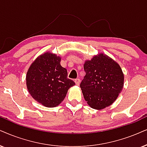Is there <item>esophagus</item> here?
Instances as JSON below:
<instances>
[{"label":"esophagus","instance_id":"1","mask_svg":"<svg viewBox=\"0 0 147 147\" xmlns=\"http://www.w3.org/2000/svg\"><path fill=\"white\" fill-rule=\"evenodd\" d=\"M75 82L76 83V85H79L80 82H81V80H80L79 79H75Z\"/></svg>","mask_w":147,"mask_h":147}]
</instances>
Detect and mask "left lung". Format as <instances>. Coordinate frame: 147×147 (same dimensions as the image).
<instances>
[{"mask_svg":"<svg viewBox=\"0 0 147 147\" xmlns=\"http://www.w3.org/2000/svg\"><path fill=\"white\" fill-rule=\"evenodd\" d=\"M85 76L80 87L85 101L94 109H103L114 102L123 86V72L117 63L100 53L84 64Z\"/></svg>","mask_w":147,"mask_h":147,"instance_id":"8db88e82","label":"left lung"}]
</instances>
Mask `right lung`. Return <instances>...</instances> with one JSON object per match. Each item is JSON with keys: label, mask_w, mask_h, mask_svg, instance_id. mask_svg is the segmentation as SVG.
Returning a JSON list of instances; mask_svg holds the SVG:
<instances>
[{"label": "right lung", "mask_w": 147, "mask_h": 147, "mask_svg": "<svg viewBox=\"0 0 147 147\" xmlns=\"http://www.w3.org/2000/svg\"><path fill=\"white\" fill-rule=\"evenodd\" d=\"M61 58L47 52L35 60L26 75L28 90L32 97L46 107L59 105L68 89L75 83L68 79L67 70L60 64Z\"/></svg>", "instance_id": "obj_1"}]
</instances>
